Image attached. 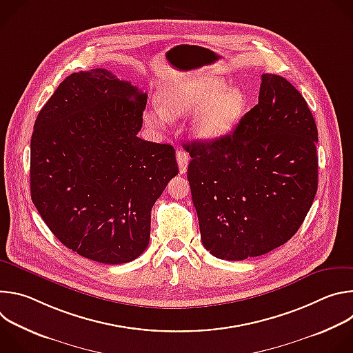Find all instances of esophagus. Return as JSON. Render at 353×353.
Wrapping results in <instances>:
<instances>
[{
	"mask_svg": "<svg viewBox=\"0 0 353 353\" xmlns=\"http://www.w3.org/2000/svg\"><path fill=\"white\" fill-rule=\"evenodd\" d=\"M176 159H177V163H179V170H180V173H181V174L185 173L187 166H188V161H190L188 155L184 152V150H177V152H176Z\"/></svg>",
	"mask_w": 353,
	"mask_h": 353,
	"instance_id": "1",
	"label": "esophagus"
}]
</instances>
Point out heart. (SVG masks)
Returning <instances> with one entry per match:
<instances>
[{"label":"heart","instance_id":"obj_1","mask_svg":"<svg viewBox=\"0 0 353 353\" xmlns=\"http://www.w3.org/2000/svg\"><path fill=\"white\" fill-rule=\"evenodd\" d=\"M191 131L199 139L214 141L228 135L241 121L247 97L240 88L225 86L219 78L187 77L159 93V106L143 113V123L162 130L169 119L191 112Z\"/></svg>","mask_w":353,"mask_h":353}]
</instances>
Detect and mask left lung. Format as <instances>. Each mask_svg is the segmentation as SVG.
<instances>
[{"label":"left lung","instance_id":"left-lung-1","mask_svg":"<svg viewBox=\"0 0 353 353\" xmlns=\"http://www.w3.org/2000/svg\"><path fill=\"white\" fill-rule=\"evenodd\" d=\"M317 135L305 97L263 74L259 103L232 134L184 145L201 240L212 256L259 257L297 232L317 192Z\"/></svg>","mask_w":353,"mask_h":353}]
</instances>
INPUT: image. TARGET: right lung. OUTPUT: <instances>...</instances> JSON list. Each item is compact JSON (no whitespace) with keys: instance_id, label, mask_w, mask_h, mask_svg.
<instances>
[{"instance_id":"1","label":"right lung","mask_w":353,"mask_h":353,"mask_svg":"<svg viewBox=\"0 0 353 353\" xmlns=\"http://www.w3.org/2000/svg\"><path fill=\"white\" fill-rule=\"evenodd\" d=\"M146 99L105 68L74 72L34 121L32 201L53 234L85 259L114 265L139 257L150 211L179 173L172 145L137 137Z\"/></svg>"}]
</instances>
